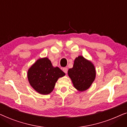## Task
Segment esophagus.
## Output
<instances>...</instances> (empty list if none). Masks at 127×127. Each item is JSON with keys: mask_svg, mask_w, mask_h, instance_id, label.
Returning a JSON list of instances; mask_svg holds the SVG:
<instances>
[{"mask_svg": "<svg viewBox=\"0 0 127 127\" xmlns=\"http://www.w3.org/2000/svg\"><path fill=\"white\" fill-rule=\"evenodd\" d=\"M63 71H64V72L65 73V74H67V72H68V68L67 67H64L63 68Z\"/></svg>", "mask_w": 127, "mask_h": 127, "instance_id": "esophagus-1", "label": "esophagus"}]
</instances>
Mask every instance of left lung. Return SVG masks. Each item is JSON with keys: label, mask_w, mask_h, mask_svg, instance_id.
I'll return each instance as SVG.
<instances>
[{"label": "left lung", "mask_w": 127, "mask_h": 127, "mask_svg": "<svg viewBox=\"0 0 127 127\" xmlns=\"http://www.w3.org/2000/svg\"><path fill=\"white\" fill-rule=\"evenodd\" d=\"M75 88L80 92L88 89L95 78V67L92 62L79 56L74 60L72 68L68 71Z\"/></svg>", "instance_id": "left-lung-1"}]
</instances>
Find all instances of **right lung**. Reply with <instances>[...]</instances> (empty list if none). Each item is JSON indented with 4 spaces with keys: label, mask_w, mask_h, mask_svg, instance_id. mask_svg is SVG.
Listing matches in <instances>:
<instances>
[{
    "label": "right lung",
    "mask_w": 127,
    "mask_h": 127,
    "mask_svg": "<svg viewBox=\"0 0 127 127\" xmlns=\"http://www.w3.org/2000/svg\"><path fill=\"white\" fill-rule=\"evenodd\" d=\"M65 73L53 67L47 58L40 59L29 69L28 78L32 87L39 93L48 94L52 92L56 82Z\"/></svg>",
    "instance_id": "right-lung-1"
}]
</instances>
